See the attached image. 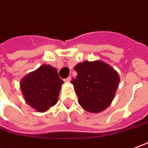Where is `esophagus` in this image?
I'll use <instances>...</instances> for the list:
<instances>
[{"label": "esophagus", "instance_id": "1", "mask_svg": "<svg viewBox=\"0 0 148 148\" xmlns=\"http://www.w3.org/2000/svg\"><path fill=\"white\" fill-rule=\"evenodd\" d=\"M71 80H72V77H71V76H68V78H66V79L64 80V81L67 82V83H69V82L71 81Z\"/></svg>", "mask_w": 148, "mask_h": 148}]
</instances>
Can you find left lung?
<instances>
[{"label": "left lung", "instance_id": "left-lung-1", "mask_svg": "<svg viewBox=\"0 0 148 148\" xmlns=\"http://www.w3.org/2000/svg\"><path fill=\"white\" fill-rule=\"evenodd\" d=\"M74 69L77 76L71 83L80 106L93 114L110 106L120 81L118 72L101 60L84 61L76 64Z\"/></svg>", "mask_w": 148, "mask_h": 148}]
</instances>
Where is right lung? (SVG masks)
I'll use <instances>...</instances> for the list:
<instances>
[{
	"mask_svg": "<svg viewBox=\"0 0 148 148\" xmlns=\"http://www.w3.org/2000/svg\"><path fill=\"white\" fill-rule=\"evenodd\" d=\"M64 83L56 68L43 64L21 79L20 88L25 102L38 112L43 113L57 103Z\"/></svg>",
	"mask_w": 148,
	"mask_h": 148,
	"instance_id": "1",
	"label": "right lung"
}]
</instances>
